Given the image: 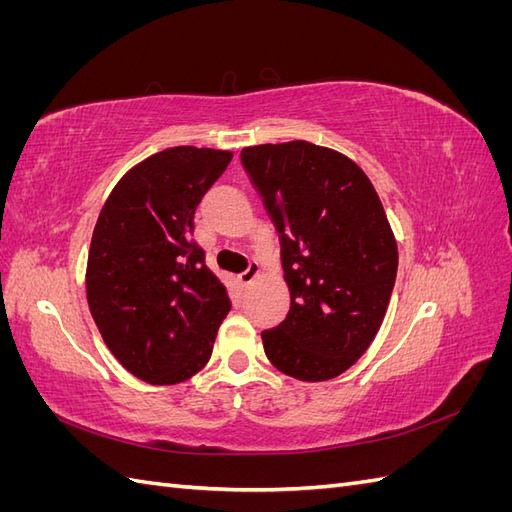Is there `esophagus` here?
Returning a JSON list of instances; mask_svg holds the SVG:
<instances>
[{"label":"esophagus","instance_id":"1","mask_svg":"<svg viewBox=\"0 0 512 512\" xmlns=\"http://www.w3.org/2000/svg\"><path fill=\"white\" fill-rule=\"evenodd\" d=\"M258 275H260L258 262H250V265H247V269L239 275V282H241L243 286H250V284H254V282L258 280Z\"/></svg>","mask_w":512,"mask_h":512}]
</instances>
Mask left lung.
I'll list each match as a JSON object with an SVG mask.
<instances>
[{"label":"left lung","mask_w":512,"mask_h":512,"mask_svg":"<svg viewBox=\"0 0 512 512\" xmlns=\"http://www.w3.org/2000/svg\"><path fill=\"white\" fill-rule=\"evenodd\" d=\"M241 160L280 232L290 312L262 333L282 374L324 382L361 359L384 320L397 241L380 196L344 153L307 141L254 145Z\"/></svg>","instance_id":"left-lung-1"}]
</instances>
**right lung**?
<instances>
[{
  "label": "right lung",
  "mask_w": 512,
  "mask_h": 512,
  "mask_svg": "<svg viewBox=\"0 0 512 512\" xmlns=\"http://www.w3.org/2000/svg\"><path fill=\"white\" fill-rule=\"evenodd\" d=\"M232 151L170 147L123 175L98 215L85 286L108 350L132 376L170 386L213 352L230 299L192 241L200 198Z\"/></svg>",
  "instance_id": "right-lung-1"
}]
</instances>
